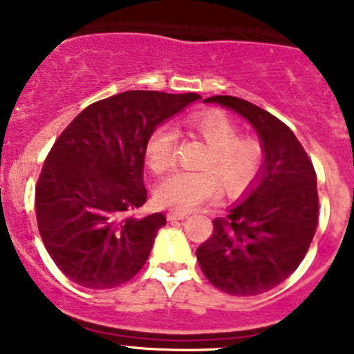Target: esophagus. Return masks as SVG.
Segmentation results:
<instances>
[{"label":"esophagus","instance_id":"34e87169","mask_svg":"<svg viewBox=\"0 0 354 354\" xmlns=\"http://www.w3.org/2000/svg\"><path fill=\"white\" fill-rule=\"evenodd\" d=\"M186 212H175V211H170L167 214V218H168V221H177V220H184V218H186Z\"/></svg>","mask_w":354,"mask_h":354}]
</instances>
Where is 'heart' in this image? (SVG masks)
Wrapping results in <instances>:
<instances>
[{
    "mask_svg": "<svg viewBox=\"0 0 354 354\" xmlns=\"http://www.w3.org/2000/svg\"><path fill=\"white\" fill-rule=\"evenodd\" d=\"M187 127L207 143L200 158V171H175L156 189V200L175 212H189L216 198L220 186L228 196L248 189L264 167V145L255 136L239 134V126L218 109L200 111L187 118ZM175 133L159 126L145 143V161L154 174H162L174 165Z\"/></svg>",
    "mask_w": 354,
    "mask_h": 354,
    "instance_id": "obj_1",
    "label": "heart"
}]
</instances>
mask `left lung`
Segmentation results:
<instances>
[{"instance_id": "left-lung-1", "label": "left lung", "mask_w": 354, "mask_h": 354, "mask_svg": "<svg viewBox=\"0 0 354 354\" xmlns=\"http://www.w3.org/2000/svg\"><path fill=\"white\" fill-rule=\"evenodd\" d=\"M205 102L245 117L261 136L266 161L248 198L212 221L214 232L196 248V261L220 290L255 296L282 283L310 248L319 218L314 165L292 131L270 111L232 95Z\"/></svg>"}]
</instances>
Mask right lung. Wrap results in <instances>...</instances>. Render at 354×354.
Here are the masks:
<instances>
[{
  "label": "right lung",
  "mask_w": 354,
  "mask_h": 354,
  "mask_svg": "<svg viewBox=\"0 0 354 354\" xmlns=\"http://www.w3.org/2000/svg\"><path fill=\"white\" fill-rule=\"evenodd\" d=\"M198 93L129 90L84 108L56 138L35 187L37 225L58 270L77 286L113 289L138 274L167 218L147 202L145 143Z\"/></svg>",
  "instance_id": "1"
}]
</instances>
